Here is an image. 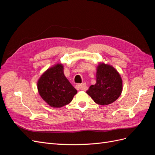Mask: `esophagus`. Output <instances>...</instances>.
<instances>
[{
  "label": "esophagus",
  "mask_w": 155,
  "mask_h": 155,
  "mask_svg": "<svg viewBox=\"0 0 155 155\" xmlns=\"http://www.w3.org/2000/svg\"><path fill=\"white\" fill-rule=\"evenodd\" d=\"M76 87L78 90H81V91H85L87 88V86L85 83L78 84V85L76 86Z\"/></svg>",
  "instance_id": "esophagus-1"
}]
</instances>
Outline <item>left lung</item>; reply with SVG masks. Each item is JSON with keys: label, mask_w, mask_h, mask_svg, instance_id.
I'll return each mask as SVG.
<instances>
[{"label": "left lung", "mask_w": 155, "mask_h": 155, "mask_svg": "<svg viewBox=\"0 0 155 155\" xmlns=\"http://www.w3.org/2000/svg\"><path fill=\"white\" fill-rule=\"evenodd\" d=\"M96 83L86 92L97 104L107 105L115 101L122 92V79L111 65L100 63L97 67Z\"/></svg>", "instance_id": "left-lung-1"}]
</instances>
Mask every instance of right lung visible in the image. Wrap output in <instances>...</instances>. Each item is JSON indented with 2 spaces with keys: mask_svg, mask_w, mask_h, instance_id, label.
<instances>
[{
  "mask_svg": "<svg viewBox=\"0 0 155 155\" xmlns=\"http://www.w3.org/2000/svg\"><path fill=\"white\" fill-rule=\"evenodd\" d=\"M63 65L56 64L45 71L37 81V89L43 100L52 107L60 108L72 101L76 89L65 77Z\"/></svg>",
  "mask_w": 155,
  "mask_h": 155,
  "instance_id": "obj_1",
  "label": "right lung"
}]
</instances>
